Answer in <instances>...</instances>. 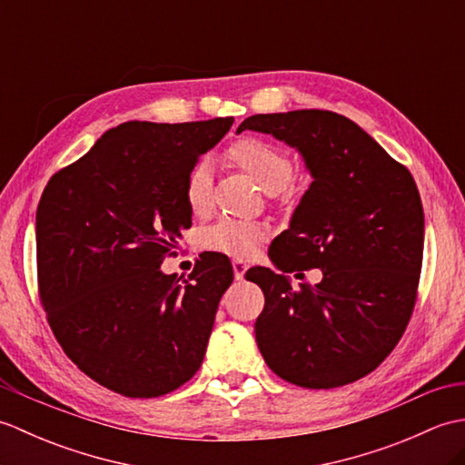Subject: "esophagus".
Here are the masks:
<instances>
[{"label":"esophagus","instance_id":"esophagus-1","mask_svg":"<svg viewBox=\"0 0 465 465\" xmlns=\"http://www.w3.org/2000/svg\"><path fill=\"white\" fill-rule=\"evenodd\" d=\"M245 272H248V263H245L243 260H233V275H235V280H243Z\"/></svg>","mask_w":465,"mask_h":465}]
</instances>
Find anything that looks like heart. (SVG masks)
Wrapping results in <instances>:
<instances>
[{
  "mask_svg": "<svg viewBox=\"0 0 465 465\" xmlns=\"http://www.w3.org/2000/svg\"><path fill=\"white\" fill-rule=\"evenodd\" d=\"M230 160L238 163L263 192H282L293 180V163L290 155L270 142L258 137H243L227 150ZM183 195L187 207L197 215L207 213L212 207V163L197 160L185 175ZM265 238V227L258 222L222 217L203 232V245L233 258H248Z\"/></svg>",
  "mask_w": 465,
  "mask_h": 465,
  "instance_id": "obj_1",
  "label": "heart"
}]
</instances>
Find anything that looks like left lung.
Instances as JSON below:
<instances>
[{
  "instance_id": "left-lung-1",
  "label": "left lung",
  "mask_w": 465,
  "mask_h": 465,
  "mask_svg": "<svg viewBox=\"0 0 465 465\" xmlns=\"http://www.w3.org/2000/svg\"><path fill=\"white\" fill-rule=\"evenodd\" d=\"M243 130L295 147L312 175L290 227L270 245L278 268H252L265 305L255 341L282 380L330 390L373 371L406 331L421 272L423 207L411 173L348 117L323 110L258 114ZM318 267L320 284L293 291Z\"/></svg>"
}]
</instances>
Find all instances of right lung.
Masks as SVG:
<instances>
[{"label": "right lung", "mask_w": 465, "mask_h": 465, "mask_svg": "<svg viewBox=\"0 0 465 465\" xmlns=\"http://www.w3.org/2000/svg\"><path fill=\"white\" fill-rule=\"evenodd\" d=\"M232 124H122L59 170L39 200L47 322L67 358L122 396H163L203 361L232 263L207 252L183 282L160 265L192 225L187 172Z\"/></svg>", "instance_id": "obj_1"}]
</instances>
